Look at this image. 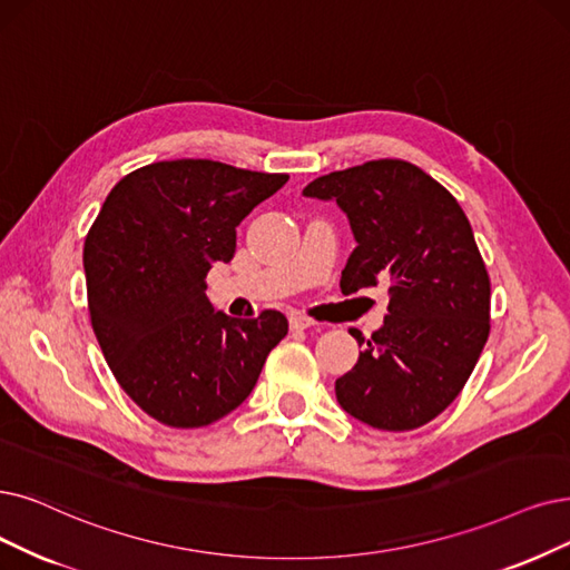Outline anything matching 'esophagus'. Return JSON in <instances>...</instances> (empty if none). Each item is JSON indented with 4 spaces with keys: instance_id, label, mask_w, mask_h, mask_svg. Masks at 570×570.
<instances>
[{
    "instance_id": "1",
    "label": "esophagus",
    "mask_w": 570,
    "mask_h": 570,
    "mask_svg": "<svg viewBox=\"0 0 570 570\" xmlns=\"http://www.w3.org/2000/svg\"><path fill=\"white\" fill-rule=\"evenodd\" d=\"M289 325H292V330H308V327H315L317 323L311 321V317L302 315V313H292L289 315Z\"/></svg>"
}]
</instances>
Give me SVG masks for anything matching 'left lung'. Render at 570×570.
I'll return each instance as SVG.
<instances>
[{
    "label": "left lung",
    "instance_id": "1",
    "mask_svg": "<svg viewBox=\"0 0 570 570\" xmlns=\"http://www.w3.org/2000/svg\"><path fill=\"white\" fill-rule=\"evenodd\" d=\"M304 196L336 200L355 249L341 292L389 283V315L364 341L336 400L379 430H414L459 397L489 338L491 283L472 226L440 181L400 158L313 179Z\"/></svg>",
    "mask_w": 570,
    "mask_h": 570
}]
</instances>
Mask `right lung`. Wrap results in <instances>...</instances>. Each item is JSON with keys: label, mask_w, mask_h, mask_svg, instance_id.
I'll list each match as a JSON object with an SVG mask.
<instances>
[{"label": "right lung", "mask_w": 570, "mask_h": 570, "mask_svg": "<svg viewBox=\"0 0 570 570\" xmlns=\"http://www.w3.org/2000/svg\"><path fill=\"white\" fill-rule=\"evenodd\" d=\"M287 179L177 158L132 170L102 203L83 243L90 325L126 395L158 423L203 428L234 412L287 334L281 311L232 317L206 297L236 226Z\"/></svg>", "instance_id": "obj_1"}]
</instances>
